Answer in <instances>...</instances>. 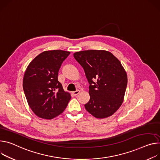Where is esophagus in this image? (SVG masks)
I'll return each instance as SVG.
<instances>
[{
  "label": "esophagus",
  "mask_w": 160,
  "mask_h": 160,
  "mask_svg": "<svg viewBox=\"0 0 160 160\" xmlns=\"http://www.w3.org/2000/svg\"><path fill=\"white\" fill-rule=\"evenodd\" d=\"M79 93H80V91H79V90H77V91H73V92H72V95H73V96H77V95H78Z\"/></svg>",
  "instance_id": "1"
}]
</instances>
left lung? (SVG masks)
<instances>
[{"label":"left lung","mask_w":160,"mask_h":160,"mask_svg":"<svg viewBox=\"0 0 160 160\" xmlns=\"http://www.w3.org/2000/svg\"><path fill=\"white\" fill-rule=\"evenodd\" d=\"M73 55L90 85L86 110L96 118L110 117L121 106L127 87V74L121 62L105 50L80 51Z\"/></svg>","instance_id":"left-lung-1"}]
</instances>
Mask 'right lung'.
<instances>
[{
  "label": "right lung",
  "mask_w": 160,
  "mask_h": 160,
  "mask_svg": "<svg viewBox=\"0 0 160 160\" xmlns=\"http://www.w3.org/2000/svg\"><path fill=\"white\" fill-rule=\"evenodd\" d=\"M69 53L59 50L45 51L27 68L23 80L24 93L30 108L41 118L52 119L60 115L71 99L58 81L61 66Z\"/></svg>",
  "instance_id": "right-lung-1"
}]
</instances>
